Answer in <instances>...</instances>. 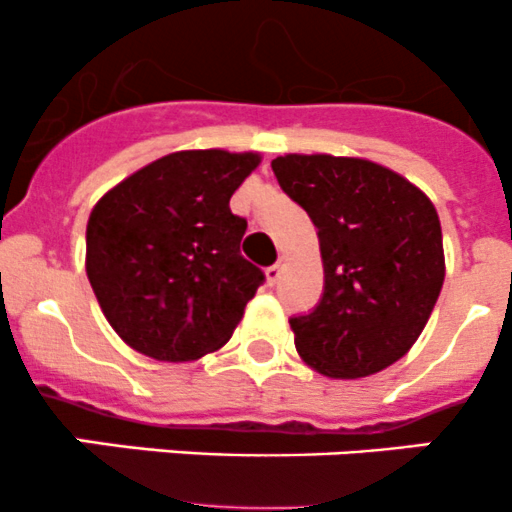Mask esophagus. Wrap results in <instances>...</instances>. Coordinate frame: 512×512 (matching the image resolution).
I'll use <instances>...</instances> for the list:
<instances>
[{
	"instance_id": "34e87169",
	"label": "esophagus",
	"mask_w": 512,
	"mask_h": 512,
	"mask_svg": "<svg viewBox=\"0 0 512 512\" xmlns=\"http://www.w3.org/2000/svg\"><path fill=\"white\" fill-rule=\"evenodd\" d=\"M285 265H287V260L285 257H280V260L275 262V265L272 267H267L265 270V277H267V285H277V282H280V277H282V270H285Z\"/></svg>"
}]
</instances>
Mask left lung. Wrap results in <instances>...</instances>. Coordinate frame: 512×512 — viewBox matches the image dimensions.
<instances>
[{"instance_id": "8db88e82", "label": "left lung", "mask_w": 512, "mask_h": 512, "mask_svg": "<svg viewBox=\"0 0 512 512\" xmlns=\"http://www.w3.org/2000/svg\"><path fill=\"white\" fill-rule=\"evenodd\" d=\"M272 170L312 218L322 252V299L289 319L302 361L329 379H361L399 361L421 337L446 277L428 195L366 158L287 153Z\"/></svg>"}]
</instances>
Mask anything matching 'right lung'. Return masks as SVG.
<instances>
[{"label": "right lung", "instance_id": "right-lung-1", "mask_svg": "<svg viewBox=\"0 0 512 512\" xmlns=\"http://www.w3.org/2000/svg\"><path fill=\"white\" fill-rule=\"evenodd\" d=\"M260 153L178 151L113 185L86 225V275L113 332L158 361H195L232 337L265 275L240 255L230 210Z\"/></svg>", "mask_w": 512, "mask_h": 512}]
</instances>
